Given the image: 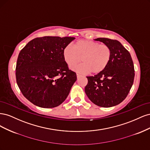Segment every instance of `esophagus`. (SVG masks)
Wrapping results in <instances>:
<instances>
[{
  "mask_svg": "<svg viewBox=\"0 0 150 150\" xmlns=\"http://www.w3.org/2000/svg\"><path fill=\"white\" fill-rule=\"evenodd\" d=\"M76 76H77V78L79 79V78H80V77L81 76V75L79 74H76Z\"/></svg>",
  "mask_w": 150,
  "mask_h": 150,
  "instance_id": "esophagus-1",
  "label": "esophagus"
}]
</instances>
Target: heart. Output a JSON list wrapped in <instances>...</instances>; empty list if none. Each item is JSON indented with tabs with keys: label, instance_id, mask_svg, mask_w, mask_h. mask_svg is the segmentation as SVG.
<instances>
[{
	"label": "heart",
	"instance_id": "obj_1",
	"mask_svg": "<svg viewBox=\"0 0 150 150\" xmlns=\"http://www.w3.org/2000/svg\"><path fill=\"white\" fill-rule=\"evenodd\" d=\"M62 56L66 64L74 66L81 61L83 63L71 67V69L80 73L97 74L108 65L111 57V49L105 44L87 39L76 41L73 47L67 45L63 49Z\"/></svg>",
	"mask_w": 150,
	"mask_h": 150
}]
</instances>
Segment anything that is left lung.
<instances>
[{
    "label": "left lung",
    "instance_id": "obj_1",
    "mask_svg": "<svg viewBox=\"0 0 150 150\" xmlns=\"http://www.w3.org/2000/svg\"><path fill=\"white\" fill-rule=\"evenodd\" d=\"M111 49L107 67L94 76L87 77L85 93L96 105L110 108L121 103L132 87L134 78L133 62L129 52L116 40L97 38Z\"/></svg>",
    "mask_w": 150,
    "mask_h": 150
}]
</instances>
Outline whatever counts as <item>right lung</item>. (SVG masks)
<instances>
[{"instance_id":"add662e5","label":"right lung","mask_w":150,"mask_h":150,"mask_svg":"<svg viewBox=\"0 0 150 150\" xmlns=\"http://www.w3.org/2000/svg\"><path fill=\"white\" fill-rule=\"evenodd\" d=\"M74 39L44 36L30 40L21 51L16 69L17 84L34 105L56 107L69 95L77 76L68 69L62 51Z\"/></svg>"}]
</instances>
